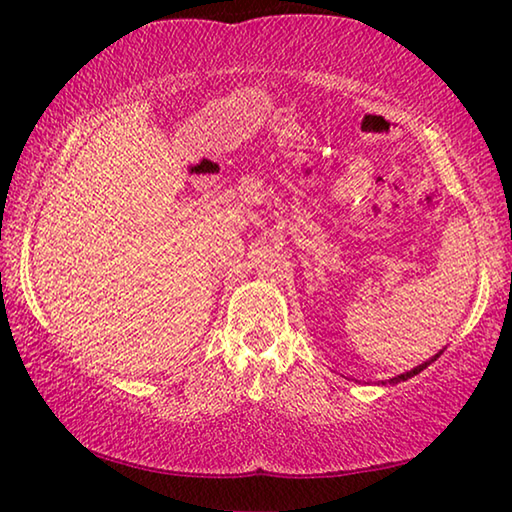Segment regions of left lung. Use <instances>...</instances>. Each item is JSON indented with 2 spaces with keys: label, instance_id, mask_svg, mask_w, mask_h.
<instances>
[{
  "label": "left lung",
  "instance_id": "1",
  "mask_svg": "<svg viewBox=\"0 0 512 512\" xmlns=\"http://www.w3.org/2000/svg\"><path fill=\"white\" fill-rule=\"evenodd\" d=\"M431 361H433V359H431ZM431 361H427V363H422V366H418V368H413V370H409V372H404V375H400V377H395V379H391V381H406V379H411L413 375H418V372H420V370H424V368H427Z\"/></svg>",
  "mask_w": 512,
  "mask_h": 512
}]
</instances>
